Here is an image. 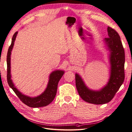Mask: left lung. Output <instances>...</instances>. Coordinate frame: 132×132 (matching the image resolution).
<instances>
[{
    "instance_id": "8db88e82",
    "label": "left lung",
    "mask_w": 132,
    "mask_h": 132,
    "mask_svg": "<svg viewBox=\"0 0 132 132\" xmlns=\"http://www.w3.org/2000/svg\"><path fill=\"white\" fill-rule=\"evenodd\" d=\"M109 37L105 38L110 51L111 75L106 86L100 91L89 89L80 76L75 74V84L79 95L85 101L96 105L109 102L116 94L125 80V50L117 32L111 27L107 28Z\"/></svg>"
}]
</instances>
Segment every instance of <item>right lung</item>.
I'll use <instances>...</instances> for the list:
<instances>
[{
    "mask_svg": "<svg viewBox=\"0 0 132 132\" xmlns=\"http://www.w3.org/2000/svg\"><path fill=\"white\" fill-rule=\"evenodd\" d=\"M18 32L14 34L12 38L11 43L9 47L7 53V81L11 88L18 96L20 100L27 106L31 107H41L47 106L53 101L55 95H56L58 84L60 79L64 74L62 70H55L52 73L50 76V80L48 84L46 90L41 95L36 97H30L27 96L23 95L16 88L11 79L10 75V55L11 51L13 49L16 37Z\"/></svg>",
    "mask_w": 132,
    "mask_h": 132,
    "instance_id": "1",
    "label": "right lung"
}]
</instances>
